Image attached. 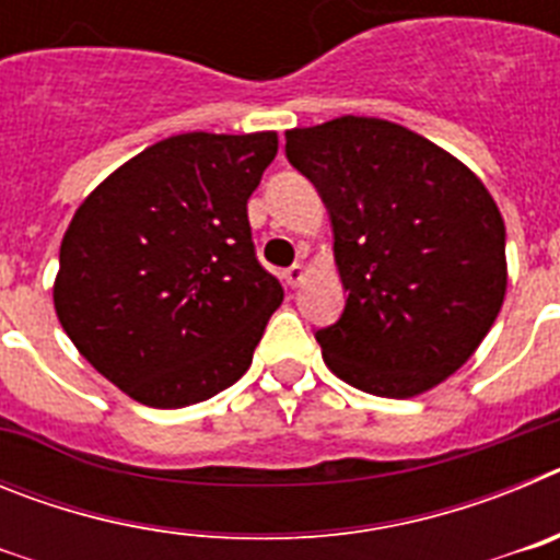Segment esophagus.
<instances>
[{
	"instance_id": "obj_1",
	"label": "esophagus",
	"mask_w": 560,
	"mask_h": 560,
	"mask_svg": "<svg viewBox=\"0 0 560 560\" xmlns=\"http://www.w3.org/2000/svg\"><path fill=\"white\" fill-rule=\"evenodd\" d=\"M305 280V266L303 264H294V266H289V269H285V283L291 285V289H296V285L303 283Z\"/></svg>"
}]
</instances>
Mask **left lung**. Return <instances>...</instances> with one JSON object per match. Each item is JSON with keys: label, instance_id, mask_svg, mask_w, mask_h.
I'll list each match as a JSON object with an SVG mask.
<instances>
[{"label": "left lung", "instance_id": "obj_1", "mask_svg": "<svg viewBox=\"0 0 560 560\" xmlns=\"http://www.w3.org/2000/svg\"><path fill=\"white\" fill-rule=\"evenodd\" d=\"M285 156L323 196L345 311L316 330L330 373L412 398L471 359L504 289V221L482 182L427 137L336 117L285 131Z\"/></svg>", "mask_w": 560, "mask_h": 560}]
</instances>
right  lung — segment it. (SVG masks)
<instances>
[{
    "label": "right lung",
    "mask_w": 560,
    "mask_h": 560,
    "mask_svg": "<svg viewBox=\"0 0 560 560\" xmlns=\"http://www.w3.org/2000/svg\"><path fill=\"white\" fill-rule=\"evenodd\" d=\"M275 153V131L176 133L117 167L69 221L56 314L128 398L182 409L249 370L283 303L246 215Z\"/></svg>",
    "instance_id": "right-lung-1"
}]
</instances>
